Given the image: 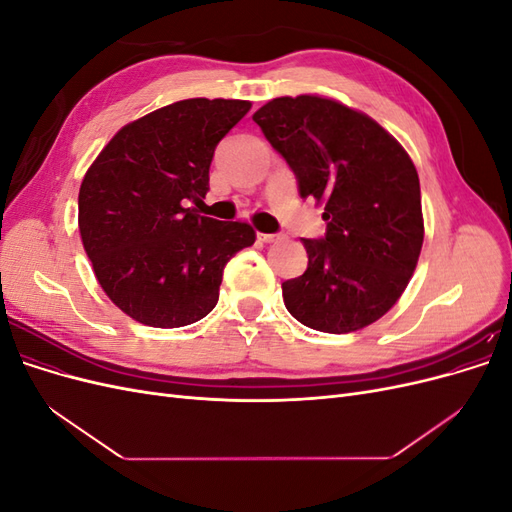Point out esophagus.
<instances>
[{
  "label": "esophagus",
  "mask_w": 512,
  "mask_h": 512,
  "mask_svg": "<svg viewBox=\"0 0 512 512\" xmlns=\"http://www.w3.org/2000/svg\"><path fill=\"white\" fill-rule=\"evenodd\" d=\"M258 239L262 243H277V241H282V235H267V232H258Z\"/></svg>",
  "instance_id": "34e87169"
}]
</instances>
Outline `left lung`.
<instances>
[{"mask_svg":"<svg viewBox=\"0 0 512 512\" xmlns=\"http://www.w3.org/2000/svg\"><path fill=\"white\" fill-rule=\"evenodd\" d=\"M254 121L327 222L322 239H301L307 269L282 284L286 309L322 333L376 322L404 294L423 247L421 183L406 149L365 113L322 96L275 98Z\"/></svg>","mask_w":512,"mask_h":512,"instance_id":"8db88e82","label":"left lung"}]
</instances>
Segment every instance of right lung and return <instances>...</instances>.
I'll return each mask as SVG.
<instances>
[{
  "mask_svg": "<svg viewBox=\"0 0 512 512\" xmlns=\"http://www.w3.org/2000/svg\"><path fill=\"white\" fill-rule=\"evenodd\" d=\"M252 102L190 98L123 126L89 166L79 192L83 247L106 297L136 322L177 329L220 299L226 262L256 241L203 203L222 138Z\"/></svg>",
  "mask_w": 512,
  "mask_h": 512,
  "instance_id": "add662e5",
  "label": "right lung"
}]
</instances>
